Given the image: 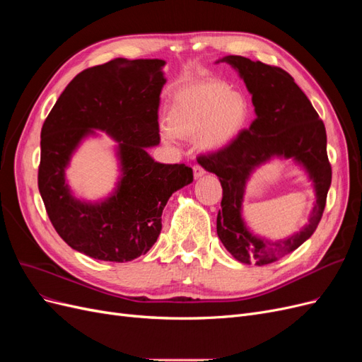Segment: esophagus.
Segmentation results:
<instances>
[{
    "label": "esophagus",
    "instance_id": "esophagus-1",
    "mask_svg": "<svg viewBox=\"0 0 362 362\" xmlns=\"http://www.w3.org/2000/svg\"><path fill=\"white\" fill-rule=\"evenodd\" d=\"M204 173H205L204 168L199 166V164H194V166H193V175H194V178H201Z\"/></svg>",
    "mask_w": 362,
    "mask_h": 362
}]
</instances>
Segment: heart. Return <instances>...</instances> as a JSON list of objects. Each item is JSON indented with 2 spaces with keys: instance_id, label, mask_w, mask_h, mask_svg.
Wrapping results in <instances>:
<instances>
[{
  "instance_id": "heart-1",
  "label": "heart",
  "mask_w": 362,
  "mask_h": 362,
  "mask_svg": "<svg viewBox=\"0 0 362 362\" xmlns=\"http://www.w3.org/2000/svg\"><path fill=\"white\" fill-rule=\"evenodd\" d=\"M247 117V103L240 93H234L225 83H204L181 90L172 104L169 128L180 137L199 134L205 149H218L231 141L243 128Z\"/></svg>"
}]
</instances>
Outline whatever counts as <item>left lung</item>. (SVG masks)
Segmentation results:
<instances>
[{"mask_svg": "<svg viewBox=\"0 0 362 362\" xmlns=\"http://www.w3.org/2000/svg\"><path fill=\"white\" fill-rule=\"evenodd\" d=\"M221 62L231 64L243 78L257 117L226 146L201 156L199 160L205 170L217 175L223 189L222 210L217 214L221 242L240 262L264 266L298 249L320 222L332 180L326 152V129L288 72L242 56H226ZM273 156L293 158L302 163L315 184L317 198L309 225L275 244L252 235L241 217L245 181L252 170Z\"/></svg>", "mask_w": 362, "mask_h": 362, "instance_id": "1", "label": "left lung"}]
</instances>
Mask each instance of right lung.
Instances as JSON below:
<instances>
[{
	"instance_id": "obj_1",
	"label": "right lung",
	"mask_w": 362,
	"mask_h": 362,
	"mask_svg": "<svg viewBox=\"0 0 362 362\" xmlns=\"http://www.w3.org/2000/svg\"><path fill=\"white\" fill-rule=\"evenodd\" d=\"M158 59H115L84 69L66 86L40 133L37 185L57 234L81 254L113 262L131 261L154 246L161 213L173 192L193 181L185 164L152 160L160 144L158 107L166 78ZM101 129L118 141L123 177L101 203L75 200L64 180L81 140Z\"/></svg>"
}]
</instances>
